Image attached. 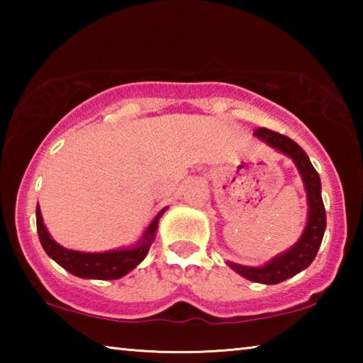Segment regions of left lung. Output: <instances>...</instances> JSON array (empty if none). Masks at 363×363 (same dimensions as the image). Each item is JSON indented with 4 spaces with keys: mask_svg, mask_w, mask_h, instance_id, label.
I'll return each instance as SVG.
<instances>
[{
    "mask_svg": "<svg viewBox=\"0 0 363 363\" xmlns=\"http://www.w3.org/2000/svg\"><path fill=\"white\" fill-rule=\"evenodd\" d=\"M255 136L262 140L264 144L272 147L274 150L290 157L293 163L296 164L298 173L304 184L307 206H309V210H307V223L298 242L291 248L272 257V259L262 264V266H242V264L232 261H227L225 264L247 280L264 285H275L286 279L294 277L301 270L309 267L311 262L315 259L325 233V227H327V214H325L322 200L320 176H318L315 168L312 167L307 153L293 139L284 136V134L266 130V128L256 130Z\"/></svg>",
    "mask_w": 363,
    "mask_h": 363,
    "instance_id": "obj_1",
    "label": "left lung"
}]
</instances>
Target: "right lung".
<instances>
[{
    "instance_id": "obj_1",
    "label": "right lung",
    "mask_w": 363,
    "mask_h": 363,
    "mask_svg": "<svg viewBox=\"0 0 363 363\" xmlns=\"http://www.w3.org/2000/svg\"><path fill=\"white\" fill-rule=\"evenodd\" d=\"M167 210L168 206L163 208L150 220L143 237L133 247L102 251V253H84V251L69 250L59 245L49 235L46 225L43 223L40 205L36 206V229H38L41 247L46 251V255L56 261L60 267L69 270L70 274L77 275L79 279L116 280L125 277L126 274H130L134 267L144 261L150 250V245L155 240L158 220Z\"/></svg>"
}]
</instances>
